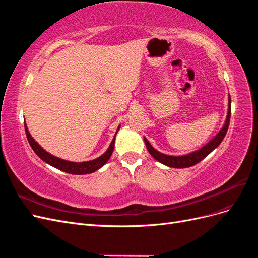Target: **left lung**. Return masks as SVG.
Returning <instances> with one entry per match:
<instances>
[{
	"instance_id": "obj_1",
	"label": "left lung",
	"mask_w": 258,
	"mask_h": 258,
	"mask_svg": "<svg viewBox=\"0 0 258 258\" xmlns=\"http://www.w3.org/2000/svg\"><path fill=\"white\" fill-rule=\"evenodd\" d=\"M230 112H231V99H230V96L228 95V112H227V117H226L224 126L209 143H207L205 146H202L197 151L191 152L186 155H182V156L166 155L158 152L157 150H155V148L151 145V143L148 142V140L144 137V142H145L147 151L150 152V154L153 156V158H155L157 161L163 163V165H166L170 168H188V167L195 166L196 163L206 158L207 156L213 150H215V148L223 141L224 137L226 136V132H227L229 127Z\"/></svg>"
}]
</instances>
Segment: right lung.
Returning a JSON list of instances; mask_svg holds the SVG:
<instances>
[{"mask_svg":"<svg viewBox=\"0 0 258 258\" xmlns=\"http://www.w3.org/2000/svg\"><path fill=\"white\" fill-rule=\"evenodd\" d=\"M119 128H120V126H118V128H117L114 139L112 140V142H111L110 146H108L106 152L101 155L100 157L93 159V160H89V161L74 162V161H69V160L58 158V157H56V156H53V155L49 154L48 152H46L44 148L32 138V136L30 135L27 124L25 123L26 135H27L29 144L31 145V147H32V150L34 151V153L38 156V157H40L46 163H48V165L52 166L53 168H57L61 171H63V172H67L70 174H77V175L92 173L105 165L107 160L110 159V157L113 154L114 146H115V137L117 135V132H118Z\"/></svg>","mask_w":258,"mask_h":258,"instance_id":"right-lung-1","label":"right lung"}]
</instances>
